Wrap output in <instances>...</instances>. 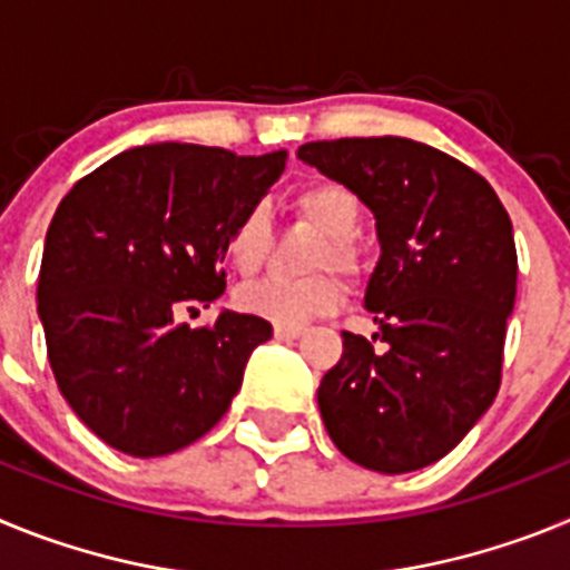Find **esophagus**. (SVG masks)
Here are the masks:
<instances>
[{"instance_id": "esophagus-1", "label": "esophagus", "mask_w": 570, "mask_h": 570, "mask_svg": "<svg viewBox=\"0 0 570 570\" xmlns=\"http://www.w3.org/2000/svg\"><path fill=\"white\" fill-rule=\"evenodd\" d=\"M305 334V328L302 325H276L274 328V336L279 342H291V340H299V336Z\"/></svg>"}]
</instances>
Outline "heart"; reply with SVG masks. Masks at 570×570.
<instances>
[{
  "instance_id": "obj_1",
  "label": "heart",
  "mask_w": 570,
  "mask_h": 570,
  "mask_svg": "<svg viewBox=\"0 0 570 570\" xmlns=\"http://www.w3.org/2000/svg\"><path fill=\"white\" fill-rule=\"evenodd\" d=\"M294 208L320 234H325V245L316 250V268L334 265L336 271L356 274L360 254L351 236L360 225V199L340 183H311L294 194ZM268 239V214L262 208L245 210L228 236L230 265L239 274H254L265 259ZM236 299L242 311L276 325H305L340 308L342 285L331 274H316L308 279H262L242 288Z\"/></svg>"
}]
</instances>
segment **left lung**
Here are the masks:
<instances>
[{"label":"left lung","instance_id":"left-lung-1","mask_svg":"<svg viewBox=\"0 0 570 570\" xmlns=\"http://www.w3.org/2000/svg\"><path fill=\"white\" fill-rule=\"evenodd\" d=\"M296 156L360 196L380 239L362 302L385 347L342 334V360L316 391L322 422L356 465L420 471L500 391L517 299L511 219L476 170L414 139H331Z\"/></svg>","mask_w":570,"mask_h":570}]
</instances>
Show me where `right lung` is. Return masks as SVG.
<instances>
[{"instance_id": "add662e5", "label": "right lung", "mask_w": 570, "mask_h": 570, "mask_svg": "<svg viewBox=\"0 0 570 570\" xmlns=\"http://www.w3.org/2000/svg\"><path fill=\"white\" fill-rule=\"evenodd\" d=\"M285 159L139 145L59 203L37 285L48 360L73 414L116 451L163 456L208 434L274 334L254 314L219 311L208 328L176 325V314L223 296L230 228Z\"/></svg>"}]
</instances>
